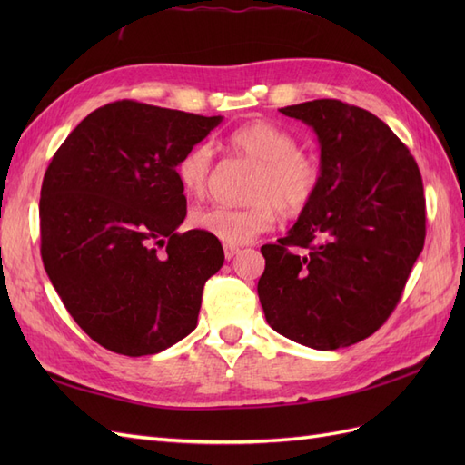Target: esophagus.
<instances>
[{"label": "esophagus", "mask_w": 465, "mask_h": 465, "mask_svg": "<svg viewBox=\"0 0 465 465\" xmlns=\"http://www.w3.org/2000/svg\"><path fill=\"white\" fill-rule=\"evenodd\" d=\"M238 252H241V248H238V246H224V258L232 260L238 254Z\"/></svg>", "instance_id": "34e87169"}]
</instances>
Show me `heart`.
Wrapping results in <instances>:
<instances>
[{
  "instance_id": "b5f03b06",
  "label": "heart",
  "mask_w": 465,
  "mask_h": 465,
  "mask_svg": "<svg viewBox=\"0 0 465 465\" xmlns=\"http://www.w3.org/2000/svg\"><path fill=\"white\" fill-rule=\"evenodd\" d=\"M229 147L258 166L248 192L250 205L231 209L223 205L195 209L190 223L224 246H242L260 232L270 231L281 217L294 219L311 207L322 184V166L314 154L299 149V139L283 125L254 120L229 135ZM213 174V149L198 143L176 164L180 186L202 198Z\"/></svg>"
}]
</instances>
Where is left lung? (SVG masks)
<instances>
[{
    "label": "left lung",
    "mask_w": 465,
    "mask_h": 465,
    "mask_svg": "<svg viewBox=\"0 0 465 465\" xmlns=\"http://www.w3.org/2000/svg\"><path fill=\"white\" fill-rule=\"evenodd\" d=\"M279 112L314 128L322 184L289 234L262 246L260 302L289 340L349 347L401 299L425 244L423 180L410 149L369 110L318 98Z\"/></svg>",
    "instance_id": "8db88e82"
}]
</instances>
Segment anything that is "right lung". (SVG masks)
I'll use <instances>...</instances> for the list:
<instances>
[{"mask_svg":"<svg viewBox=\"0 0 465 465\" xmlns=\"http://www.w3.org/2000/svg\"><path fill=\"white\" fill-rule=\"evenodd\" d=\"M221 116L116 101L67 135L40 190V254L91 340L128 357L161 353L198 326L205 281L224 262L215 238L178 232L186 195L176 164Z\"/></svg>","mask_w":465,"mask_h":465,"instance_id":"obj_1","label":"right lung"}]
</instances>
